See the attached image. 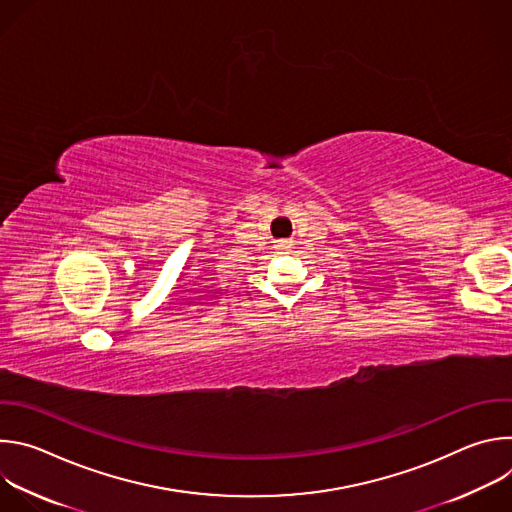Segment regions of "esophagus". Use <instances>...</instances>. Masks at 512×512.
I'll use <instances>...</instances> for the list:
<instances>
[{
    "label": "esophagus",
    "mask_w": 512,
    "mask_h": 512,
    "mask_svg": "<svg viewBox=\"0 0 512 512\" xmlns=\"http://www.w3.org/2000/svg\"><path fill=\"white\" fill-rule=\"evenodd\" d=\"M291 247V241H275L277 251H287Z\"/></svg>",
    "instance_id": "esophagus-1"
}]
</instances>
